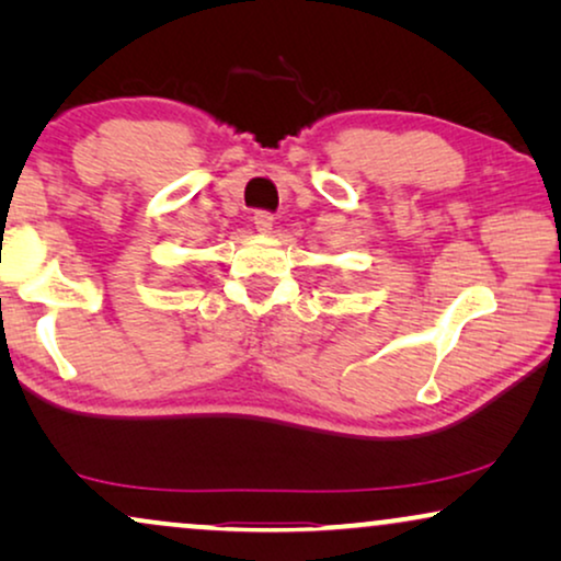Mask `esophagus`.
<instances>
[{"mask_svg":"<svg viewBox=\"0 0 561 561\" xmlns=\"http://www.w3.org/2000/svg\"><path fill=\"white\" fill-rule=\"evenodd\" d=\"M273 214L271 211H255V217H252V225H255L257 232H271L273 229Z\"/></svg>","mask_w":561,"mask_h":561,"instance_id":"esophagus-1","label":"esophagus"}]
</instances>
